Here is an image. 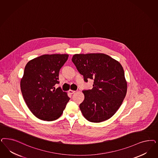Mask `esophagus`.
<instances>
[{
    "label": "esophagus",
    "instance_id": "34e87169",
    "mask_svg": "<svg viewBox=\"0 0 158 158\" xmlns=\"http://www.w3.org/2000/svg\"><path fill=\"white\" fill-rule=\"evenodd\" d=\"M75 92H76L75 91H73V90H71V89H70V90L69 91V93L70 94L72 95V94H73Z\"/></svg>",
    "mask_w": 158,
    "mask_h": 158
}]
</instances>
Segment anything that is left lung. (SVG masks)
Returning a JSON list of instances; mask_svg holds the SVG:
<instances>
[{
	"label": "left lung",
	"instance_id": "left-lung-1",
	"mask_svg": "<svg viewBox=\"0 0 158 158\" xmlns=\"http://www.w3.org/2000/svg\"><path fill=\"white\" fill-rule=\"evenodd\" d=\"M71 60L84 81L94 80L91 89L82 91L85 98L80 109L84 117L93 123L110 118L120 107L127 93L122 66L103 53L76 54Z\"/></svg>",
	"mask_w": 158,
	"mask_h": 158
}]
</instances>
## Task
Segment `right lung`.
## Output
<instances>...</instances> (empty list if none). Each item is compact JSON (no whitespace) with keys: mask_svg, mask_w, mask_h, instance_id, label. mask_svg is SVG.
Masks as SVG:
<instances>
[{"mask_svg":"<svg viewBox=\"0 0 158 158\" xmlns=\"http://www.w3.org/2000/svg\"><path fill=\"white\" fill-rule=\"evenodd\" d=\"M69 55H44L28 61L20 82L23 98L31 112L40 119L53 121L60 117L70 98L59 87L60 69Z\"/></svg>","mask_w":158,"mask_h":158,"instance_id":"add662e5","label":"right lung"}]
</instances>
